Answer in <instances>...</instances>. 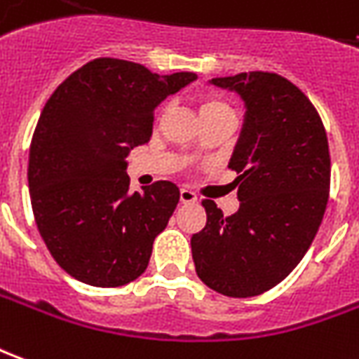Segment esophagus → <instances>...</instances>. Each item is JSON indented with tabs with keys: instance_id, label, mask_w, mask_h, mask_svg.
I'll return each instance as SVG.
<instances>
[{
	"instance_id": "obj_1",
	"label": "esophagus",
	"mask_w": 359,
	"mask_h": 359,
	"mask_svg": "<svg viewBox=\"0 0 359 359\" xmlns=\"http://www.w3.org/2000/svg\"><path fill=\"white\" fill-rule=\"evenodd\" d=\"M180 199H182L184 205H191V203H197V195L191 189H182L180 191Z\"/></svg>"
}]
</instances>
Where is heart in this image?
Wrapping results in <instances>:
<instances>
[{
	"label": "heart",
	"instance_id": "b5f03b06",
	"mask_svg": "<svg viewBox=\"0 0 359 359\" xmlns=\"http://www.w3.org/2000/svg\"><path fill=\"white\" fill-rule=\"evenodd\" d=\"M199 114H201V119L205 118H212V116H220V114H232L230 110V106L222 100H218V98H201L199 102Z\"/></svg>",
	"mask_w": 359,
	"mask_h": 359
}]
</instances>
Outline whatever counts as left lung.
Instances as JSON below:
<instances>
[{
  "mask_svg": "<svg viewBox=\"0 0 359 359\" xmlns=\"http://www.w3.org/2000/svg\"><path fill=\"white\" fill-rule=\"evenodd\" d=\"M240 94L245 118L228 166L240 208L222 215L203 199L207 224L191 236L195 271L218 294L259 296L304 259L321 226L330 187L329 141L306 94L276 73L210 81Z\"/></svg>",
  "mask_w": 359,
  "mask_h": 359,
  "instance_id": "left-lung-1",
  "label": "left lung"
}]
</instances>
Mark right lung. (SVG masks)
<instances>
[{
    "instance_id": "obj_1",
    "label": "right lung",
    "mask_w": 359,
    "mask_h": 359,
    "mask_svg": "<svg viewBox=\"0 0 359 359\" xmlns=\"http://www.w3.org/2000/svg\"><path fill=\"white\" fill-rule=\"evenodd\" d=\"M195 79L98 57L46 102L30 143V203L46 248L73 278L116 288L149 266L180 189L156 182L129 193L127 154L149 143L156 106Z\"/></svg>"
}]
</instances>
